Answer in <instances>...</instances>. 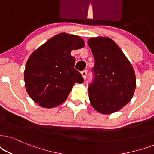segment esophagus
I'll return each mask as SVG.
<instances>
[{
    "mask_svg": "<svg viewBox=\"0 0 154 154\" xmlns=\"http://www.w3.org/2000/svg\"><path fill=\"white\" fill-rule=\"evenodd\" d=\"M87 75V70H86V69H85V70H84V71L82 72V75L83 78L85 79H86Z\"/></svg>",
    "mask_w": 154,
    "mask_h": 154,
    "instance_id": "esophagus-1",
    "label": "esophagus"
}]
</instances>
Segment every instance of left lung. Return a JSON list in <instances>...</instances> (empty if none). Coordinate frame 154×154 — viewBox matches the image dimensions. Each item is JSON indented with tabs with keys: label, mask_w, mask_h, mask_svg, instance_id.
<instances>
[{
	"label": "left lung",
	"mask_w": 154,
	"mask_h": 154,
	"mask_svg": "<svg viewBox=\"0 0 154 154\" xmlns=\"http://www.w3.org/2000/svg\"><path fill=\"white\" fill-rule=\"evenodd\" d=\"M88 45L95 61L88 88L91 106L102 114L117 112L130 102L135 91L131 64L111 38H90Z\"/></svg>",
	"instance_id": "obj_1"
}]
</instances>
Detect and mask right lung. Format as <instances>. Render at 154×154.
I'll list each match as a JSON object with an SVG mask.
<instances>
[{"mask_svg":"<svg viewBox=\"0 0 154 154\" xmlns=\"http://www.w3.org/2000/svg\"><path fill=\"white\" fill-rule=\"evenodd\" d=\"M84 46L79 37L60 33L32 52L25 65L24 79L35 102L45 108L57 106L66 100L76 82H83L70 52Z\"/></svg>","mask_w":154,"mask_h":154,"instance_id":"right-lung-1","label":"right lung"}]
</instances>
